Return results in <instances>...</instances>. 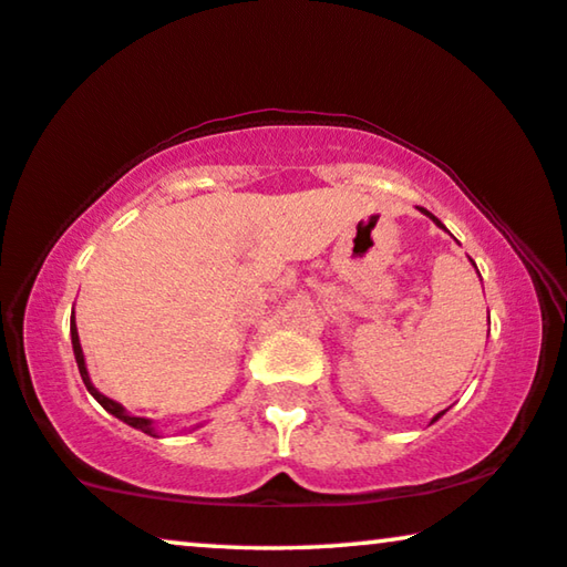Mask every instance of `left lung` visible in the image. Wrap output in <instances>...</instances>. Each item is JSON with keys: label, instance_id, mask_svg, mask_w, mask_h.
I'll return each instance as SVG.
<instances>
[{"label": "left lung", "instance_id": "obj_1", "mask_svg": "<svg viewBox=\"0 0 567 567\" xmlns=\"http://www.w3.org/2000/svg\"><path fill=\"white\" fill-rule=\"evenodd\" d=\"M420 212H422V215H426V217H430V219H432V223H434V225H437V227H442V229H445V225H442V223H440V219H437V217H434V215H432V212H426V209H424V207H420ZM473 266H475V264H473ZM442 414H445V412H440V414H437V416H434V420H432V422H437V420H440V416H442Z\"/></svg>", "mask_w": 567, "mask_h": 567}]
</instances>
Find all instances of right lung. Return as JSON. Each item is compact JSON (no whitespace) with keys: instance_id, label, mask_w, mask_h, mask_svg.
<instances>
[{"instance_id":"obj_1","label":"right lung","mask_w":567,"mask_h":567,"mask_svg":"<svg viewBox=\"0 0 567 567\" xmlns=\"http://www.w3.org/2000/svg\"><path fill=\"white\" fill-rule=\"evenodd\" d=\"M71 344H73V355H76V365H79L81 381H84L86 391L92 393V396H94L96 401H100V404L106 409V412H110L112 416H117L120 422H125V424H130V426H135V430H141V432H145V434H151V437H161L158 430H155L153 420H145V416H133V414H127V409H125V406L117 404V401L110 399V396H104L102 391H96V385L92 383V379H89L86 360H84V350H81V340H79V330H76V319H73V317H71Z\"/></svg>"}]
</instances>
